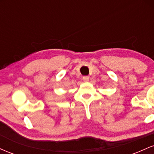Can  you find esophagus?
I'll list each match as a JSON object with an SVG mask.
<instances>
[{
  "label": "esophagus",
  "instance_id": "esophagus-1",
  "mask_svg": "<svg viewBox=\"0 0 154 154\" xmlns=\"http://www.w3.org/2000/svg\"><path fill=\"white\" fill-rule=\"evenodd\" d=\"M82 79L85 82H88V81H89V77H88V76H84V77H82Z\"/></svg>",
  "mask_w": 154,
  "mask_h": 154
}]
</instances>
